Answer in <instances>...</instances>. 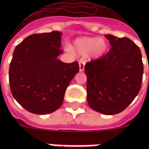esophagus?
<instances>
[{"label": "esophagus", "mask_w": 149, "mask_h": 149, "mask_svg": "<svg viewBox=\"0 0 149 149\" xmlns=\"http://www.w3.org/2000/svg\"><path fill=\"white\" fill-rule=\"evenodd\" d=\"M79 71L83 72L84 70V67H85V63L83 61H79Z\"/></svg>", "instance_id": "esophagus-1"}]
</instances>
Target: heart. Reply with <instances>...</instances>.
<instances>
[{"instance_id": "heart-1", "label": "heart", "mask_w": 149, "mask_h": 149, "mask_svg": "<svg viewBox=\"0 0 149 149\" xmlns=\"http://www.w3.org/2000/svg\"><path fill=\"white\" fill-rule=\"evenodd\" d=\"M65 49L70 52H72L73 49L81 56H86L89 54L91 58H99L108 49V42L103 38L83 37L77 38L73 42L72 49L70 46H67Z\"/></svg>"}]
</instances>
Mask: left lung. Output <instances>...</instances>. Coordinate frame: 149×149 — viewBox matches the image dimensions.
<instances>
[{"label": "left lung", "mask_w": 149, "mask_h": 149, "mask_svg": "<svg viewBox=\"0 0 149 149\" xmlns=\"http://www.w3.org/2000/svg\"><path fill=\"white\" fill-rule=\"evenodd\" d=\"M105 37L111 49L85 65L87 102L97 112L113 115L122 112L139 94L144 68L141 50L131 39Z\"/></svg>", "instance_id": "1"}]
</instances>
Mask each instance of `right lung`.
Listing matches in <instances>:
<instances>
[{"label":"right lung","instance_id":"add662e5","mask_svg":"<svg viewBox=\"0 0 149 149\" xmlns=\"http://www.w3.org/2000/svg\"><path fill=\"white\" fill-rule=\"evenodd\" d=\"M60 31L33 34L17 45L9 68L13 97L30 113L48 114L63 103L65 90L79 72L77 62L65 63L58 56Z\"/></svg>","mask_w":149,"mask_h":149}]
</instances>
